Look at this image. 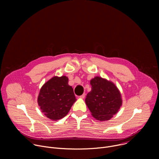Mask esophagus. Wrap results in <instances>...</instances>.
I'll return each mask as SVG.
<instances>
[{
	"label": "esophagus",
	"instance_id": "obj_1",
	"mask_svg": "<svg viewBox=\"0 0 159 159\" xmlns=\"http://www.w3.org/2000/svg\"><path fill=\"white\" fill-rule=\"evenodd\" d=\"M85 97V93H84L82 95H81V96H80V98H82V99H84Z\"/></svg>",
	"mask_w": 159,
	"mask_h": 159
}]
</instances>
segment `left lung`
I'll use <instances>...</instances> for the list:
<instances>
[{
  "label": "left lung",
  "mask_w": 159,
  "mask_h": 159,
  "mask_svg": "<svg viewBox=\"0 0 159 159\" xmlns=\"http://www.w3.org/2000/svg\"><path fill=\"white\" fill-rule=\"evenodd\" d=\"M92 89L87 94L85 103L98 120H110L122 104L121 94L112 82L99 77L90 80Z\"/></svg>",
  "instance_id": "left-lung-1"
}]
</instances>
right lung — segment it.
I'll return each mask as SVG.
<instances>
[{
  "label": "right lung",
  "mask_w": 159,
  "mask_h": 159,
  "mask_svg": "<svg viewBox=\"0 0 159 159\" xmlns=\"http://www.w3.org/2000/svg\"><path fill=\"white\" fill-rule=\"evenodd\" d=\"M68 82L69 79L66 76L54 77L40 90L38 105L44 115L52 120L65 116L76 101L73 88Z\"/></svg>",
  "instance_id": "obj_1"
}]
</instances>
